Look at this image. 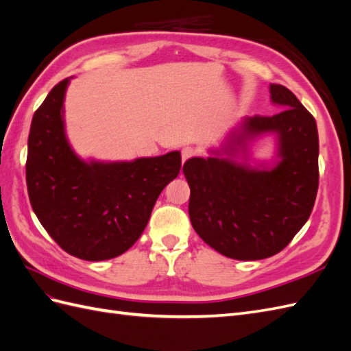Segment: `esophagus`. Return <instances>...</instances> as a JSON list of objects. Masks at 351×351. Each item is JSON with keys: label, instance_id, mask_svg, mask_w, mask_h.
<instances>
[{"label": "esophagus", "instance_id": "1", "mask_svg": "<svg viewBox=\"0 0 351 351\" xmlns=\"http://www.w3.org/2000/svg\"><path fill=\"white\" fill-rule=\"evenodd\" d=\"M195 155H196V149H195V147H192V146L183 147V151H182V159H183V162H186L187 159H190V158H193Z\"/></svg>", "mask_w": 351, "mask_h": 351}]
</instances>
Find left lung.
<instances>
[{
  "instance_id": "obj_1",
  "label": "left lung",
  "mask_w": 351,
  "mask_h": 351,
  "mask_svg": "<svg viewBox=\"0 0 351 351\" xmlns=\"http://www.w3.org/2000/svg\"><path fill=\"white\" fill-rule=\"evenodd\" d=\"M281 105L272 117H246L222 152L190 158L183 173L190 186L189 215L195 231L212 249L237 261H258L281 252L309 219L319 186V139L313 115L282 84H271ZM265 132L279 139L280 161L252 169L232 158L245 142Z\"/></svg>"
}]
</instances>
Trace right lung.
<instances>
[{
  "instance_id": "obj_1",
  "label": "right lung",
  "mask_w": 351,
  "mask_h": 351,
  "mask_svg": "<svg viewBox=\"0 0 351 351\" xmlns=\"http://www.w3.org/2000/svg\"><path fill=\"white\" fill-rule=\"evenodd\" d=\"M70 79L48 93L32 119L26 184L32 209L58 246L83 261H107L142 236L158 196L182 168L178 151L130 162H86L66 137Z\"/></svg>"
}]
</instances>
